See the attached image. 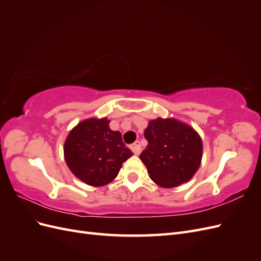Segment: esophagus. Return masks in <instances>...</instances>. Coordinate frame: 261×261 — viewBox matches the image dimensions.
<instances>
[{
	"label": "esophagus",
	"instance_id": "obj_1",
	"mask_svg": "<svg viewBox=\"0 0 261 261\" xmlns=\"http://www.w3.org/2000/svg\"><path fill=\"white\" fill-rule=\"evenodd\" d=\"M130 149H132V151L135 153V154H139L140 151H141V146L139 144V141H136V143H134L130 146Z\"/></svg>",
	"mask_w": 261,
	"mask_h": 261
}]
</instances>
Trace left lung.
Masks as SVG:
<instances>
[{"mask_svg":"<svg viewBox=\"0 0 261 261\" xmlns=\"http://www.w3.org/2000/svg\"><path fill=\"white\" fill-rule=\"evenodd\" d=\"M147 148L140 160L155 184L172 188L186 183L200 167L202 141L191 126L174 118H156L145 129Z\"/></svg>","mask_w":261,"mask_h":261,"instance_id":"8db88e82","label":"left lung"}]
</instances>
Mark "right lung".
<instances>
[{
    "label": "right lung",
    "instance_id": "right-lung-1",
    "mask_svg": "<svg viewBox=\"0 0 261 261\" xmlns=\"http://www.w3.org/2000/svg\"><path fill=\"white\" fill-rule=\"evenodd\" d=\"M110 121L88 118L70 130L64 144V156L73 174L90 186L107 185L117 176L123 162L133 155L120 132Z\"/></svg>",
    "mask_w": 261,
    "mask_h": 261
}]
</instances>
